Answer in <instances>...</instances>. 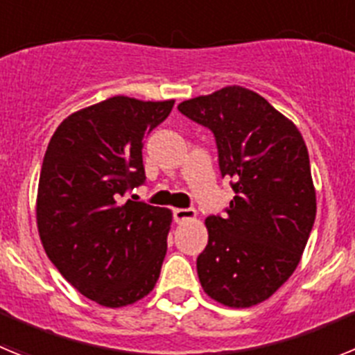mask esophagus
Returning a JSON list of instances; mask_svg holds the SVG:
<instances>
[{
    "label": "esophagus",
    "mask_w": 355,
    "mask_h": 355,
    "mask_svg": "<svg viewBox=\"0 0 355 355\" xmlns=\"http://www.w3.org/2000/svg\"><path fill=\"white\" fill-rule=\"evenodd\" d=\"M197 216V211L192 208H175L174 209V220L178 222V224H181V222H187V220H193Z\"/></svg>",
    "instance_id": "esophagus-1"
}]
</instances>
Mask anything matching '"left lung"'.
Returning <instances> with one entry per match:
<instances>
[{
  "instance_id": "left-lung-1",
  "label": "left lung",
  "mask_w": 355,
  "mask_h": 355,
  "mask_svg": "<svg viewBox=\"0 0 355 355\" xmlns=\"http://www.w3.org/2000/svg\"><path fill=\"white\" fill-rule=\"evenodd\" d=\"M178 110L213 131L220 172L234 190L225 215L205 222L200 286L227 307L256 306L290 279L315 224L306 142L290 119L240 85L188 99Z\"/></svg>"
}]
</instances>
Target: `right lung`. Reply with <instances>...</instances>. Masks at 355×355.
Segmentation results:
<instances>
[{
	"mask_svg": "<svg viewBox=\"0 0 355 355\" xmlns=\"http://www.w3.org/2000/svg\"><path fill=\"white\" fill-rule=\"evenodd\" d=\"M174 99L115 96L69 115L44 155L37 227L44 250L87 299L105 307L139 302L167 254L172 211L122 200L146 181L142 140Z\"/></svg>",
	"mask_w": 355,
	"mask_h": 355,
	"instance_id": "obj_1",
	"label": "right lung"
}]
</instances>
